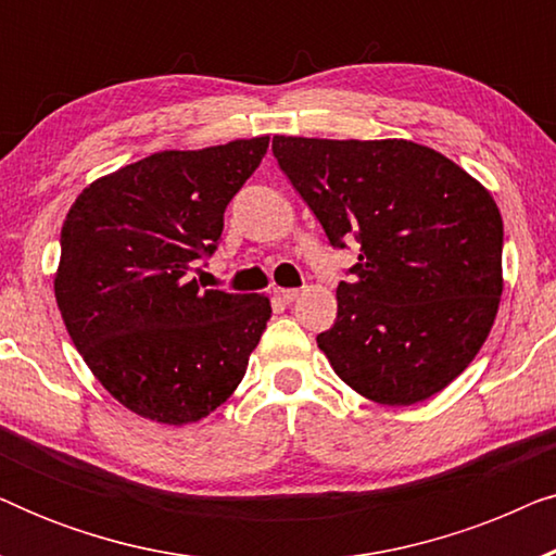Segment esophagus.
I'll return each mask as SVG.
<instances>
[{
  "label": "esophagus",
  "mask_w": 556,
  "mask_h": 556,
  "mask_svg": "<svg viewBox=\"0 0 556 556\" xmlns=\"http://www.w3.org/2000/svg\"><path fill=\"white\" fill-rule=\"evenodd\" d=\"M273 295H276L280 303H293L295 299H299V291H295V288H276Z\"/></svg>",
  "instance_id": "obj_1"
}]
</instances>
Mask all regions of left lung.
<instances>
[{"mask_svg": "<svg viewBox=\"0 0 556 556\" xmlns=\"http://www.w3.org/2000/svg\"><path fill=\"white\" fill-rule=\"evenodd\" d=\"M273 156L333 248L362 245L318 349L379 405H415L473 362L496 318L504 223L468 172L405 139L273 136Z\"/></svg>", "mask_w": 556, "mask_h": 556, "instance_id": "1", "label": "left lung"}]
</instances>
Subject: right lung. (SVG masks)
Instances as JSON below:
<instances>
[{
	"mask_svg": "<svg viewBox=\"0 0 556 556\" xmlns=\"http://www.w3.org/2000/svg\"><path fill=\"white\" fill-rule=\"evenodd\" d=\"M268 141L159 151L96 179L67 212L58 308L98 382L136 415L197 422L245 377L270 301L202 288L192 273Z\"/></svg>",
	"mask_w": 556,
	"mask_h": 556,
	"instance_id": "right-lung-1",
	"label": "right lung"
}]
</instances>
